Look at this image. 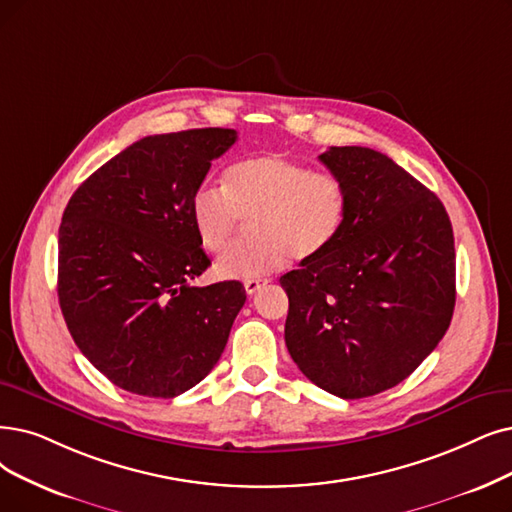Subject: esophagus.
<instances>
[{
	"mask_svg": "<svg viewBox=\"0 0 512 512\" xmlns=\"http://www.w3.org/2000/svg\"><path fill=\"white\" fill-rule=\"evenodd\" d=\"M269 283V279H262V277H256V279H245V283H243V288H245V292L248 294H256L262 285H267Z\"/></svg>",
	"mask_w": 512,
	"mask_h": 512,
	"instance_id": "34e87169",
	"label": "esophagus"
}]
</instances>
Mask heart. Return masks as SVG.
<instances>
[{
	"label": "heart",
	"instance_id": "heart-1",
	"mask_svg": "<svg viewBox=\"0 0 512 512\" xmlns=\"http://www.w3.org/2000/svg\"><path fill=\"white\" fill-rule=\"evenodd\" d=\"M349 214V191L334 172H315L281 155H256L233 163L224 189L203 185L193 193L191 218L201 245L227 248L243 220L250 235L216 262L224 279H256L288 264L311 260L338 239Z\"/></svg>",
	"mask_w": 512,
	"mask_h": 512
}]
</instances>
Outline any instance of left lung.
<instances>
[{"mask_svg":"<svg viewBox=\"0 0 512 512\" xmlns=\"http://www.w3.org/2000/svg\"><path fill=\"white\" fill-rule=\"evenodd\" d=\"M349 191V214L321 256L279 283L285 344L323 391L363 399L397 386L435 351L456 304L452 222L435 193L374 149L319 155Z\"/></svg>","mask_w":512,"mask_h":512,"instance_id":"obj_1","label":"left lung"}]
</instances>
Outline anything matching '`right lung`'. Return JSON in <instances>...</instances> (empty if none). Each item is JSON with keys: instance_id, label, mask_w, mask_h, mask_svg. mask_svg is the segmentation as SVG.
Segmentation results:
<instances>
[{"instance_id": "obj_1", "label": "right lung", "mask_w": 512, "mask_h": 512, "mask_svg": "<svg viewBox=\"0 0 512 512\" xmlns=\"http://www.w3.org/2000/svg\"><path fill=\"white\" fill-rule=\"evenodd\" d=\"M237 132L140 138L69 199L58 229V302L77 349L115 386L172 399L218 363L245 302L239 281L195 288L210 267L191 199Z\"/></svg>"}]
</instances>
